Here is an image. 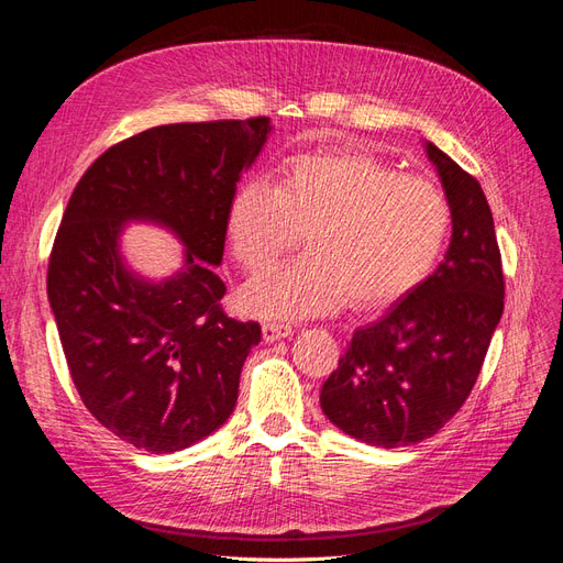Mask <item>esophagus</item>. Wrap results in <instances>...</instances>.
Segmentation results:
<instances>
[{
  "label": "esophagus",
  "instance_id": "esophagus-1",
  "mask_svg": "<svg viewBox=\"0 0 563 563\" xmlns=\"http://www.w3.org/2000/svg\"><path fill=\"white\" fill-rule=\"evenodd\" d=\"M291 323H279V321H267L263 323V338L265 343H275V340L291 335Z\"/></svg>",
  "mask_w": 563,
  "mask_h": 563
}]
</instances>
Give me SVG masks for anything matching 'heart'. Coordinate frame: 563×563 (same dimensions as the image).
Masks as SVG:
<instances>
[{
    "mask_svg": "<svg viewBox=\"0 0 563 563\" xmlns=\"http://www.w3.org/2000/svg\"><path fill=\"white\" fill-rule=\"evenodd\" d=\"M451 225V201L437 180L352 150L288 159L277 185L244 180L225 218L234 261L251 275L291 251L300 232L308 246L242 291L244 312L263 319L329 314L345 302L387 308L428 279Z\"/></svg>",
    "mask_w": 563,
    "mask_h": 563,
    "instance_id": "obj_1",
    "label": "heart"
}]
</instances>
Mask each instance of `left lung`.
I'll return each instance as SVG.
<instances>
[{
	"mask_svg": "<svg viewBox=\"0 0 563 563\" xmlns=\"http://www.w3.org/2000/svg\"><path fill=\"white\" fill-rule=\"evenodd\" d=\"M453 209L444 261L378 321L356 329L321 387V408L371 446H411L460 411L503 317L505 277L479 180L428 143Z\"/></svg>",
	"mask_w": 563,
	"mask_h": 563,
	"instance_id": "obj_1",
	"label": "left lung"
}]
</instances>
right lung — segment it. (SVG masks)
I'll return each instance as SVG.
<instances>
[{
	"instance_id": "right-lung-1",
	"label": "right lung",
	"mask_w": 563,
	"mask_h": 563,
	"mask_svg": "<svg viewBox=\"0 0 563 563\" xmlns=\"http://www.w3.org/2000/svg\"><path fill=\"white\" fill-rule=\"evenodd\" d=\"M269 131V117L147 129L106 150L67 201L48 302L84 406L135 449H187L234 411L261 323L225 314L213 265L223 261L236 183ZM129 219L179 236L178 276L155 285L123 265L118 234Z\"/></svg>"
}]
</instances>
